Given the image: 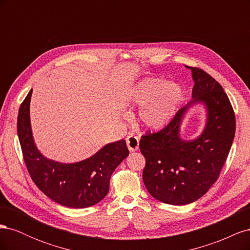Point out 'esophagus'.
Listing matches in <instances>:
<instances>
[{
	"label": "esophagus",
	"instance_id": "esophagus-1",
	"mask_svg": "<svg viewBox=\"0 0 250 250\" xmlns=\"http://www.w3.org/2000/svg\"><path fill=\"white\" fill-rule=\"evenodd\" d=\"M126 144H127V147H128V149H129L130 152H133V151L139 149L140 140H139V138L135 137V135L130 134L129 137L126 139Z\"/></svg>",
	"mask_w": 250,
	"mask_h": 250
}]
</instances>
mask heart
Listing matches in <instances>:
<instances>
[{"label": "heart", "instance_id": "1", "mask_svg": "<svg viewBox=\"0 0 250 250\" xmlns=\"http://www.w3.org/2000/svg\"><path fill=\"white\" fill-rule=\"evenodd\" d=\"M183 95V88L176 82L149 77L135 83L128 97L132 103L141 105L138 118L142 126L158 130L176 115Z\"/></svg>", "mask_w": 250, "mask_h": 250}]
</instances>
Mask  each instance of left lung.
<instances>
[{
	"label": "left lung",
	"instance_id": "left-lung-1",
	"mask_svg": "<svg viewBox=\"0 0 250 250\" xmlns=\"http://www.w3.org/2000/svg\"><path fill=\"white\" fill-rule=\"evenodd\" d=\"M188 67L194 81L192 100L163 130L143 135L140 141L146 158L143 171L146 188L155 199L173 206L196 201L216 183L236 132L234 112L223 87L198 67ZM197 104L206 113L204 129L198 137L185 140L181 125Z\"/></svg>",
	"mask_w": 250,
	"mask_h": 250
}]
</instances>
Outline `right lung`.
<instances>
[{"mask_svg":"<svg viewBox=\"0 0 250 250\" xmlns=\"http://www.w3.org/2000/svg\"><path fill=\"white\" fill-rule=\"evenodd\" d=\"M31 89L21 104L18 135L32 180L48 197L62 206L84 208L100 202L109 190V179L129 154L125 140L108 143L85 160L62 163L44 156L37 148L30 121Z\"/></svg>","mask_w":250,"mask_h":250,"instance_id":"right-lung-1","label":"right lung"}]
</instances>
